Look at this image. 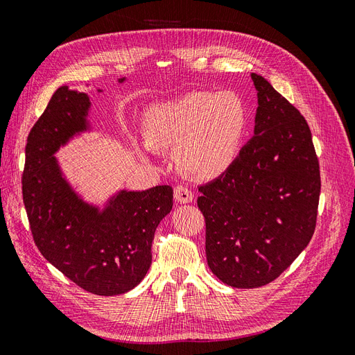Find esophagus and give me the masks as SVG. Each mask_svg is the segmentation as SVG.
<instances>
[{
	"mask_svg": "<svg viewBox=\"0 0 355 355\" xmlns=\"http://www.w3.org/2000/svg\"><path fill=\"white\" fill-rule=\"evenodd\" d=\"M175 198L178 202H191L192 200H194V194H192V191L184 185H178L175 188Z\"/></svg>",
	"mask_w": 355,
	"mask_h": 355,
	"instance_id": "1",
	"label": "esophagus"
}]
</instances>
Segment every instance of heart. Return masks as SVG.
Wrapping results in <instances>:
<instances>
[{"instance_id": "obj_1", "label": "heart", "mask_w": 355, "mask_h": 355, "mask_svg": "<svg viewBox=\"0 0 355 355\" xmlns=\"http://www.w3.org/2000/svg\"><path fill=\"white\" fill-rule=\"evenodd\" d=\"M249 114L237 93L196 90L154 105L145 116L146 149L175 148L182 173L206 180L237 159Z\"/></svg>"}]
</instances>
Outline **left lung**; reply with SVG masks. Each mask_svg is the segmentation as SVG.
<instances>
[{
	"instance_id": "left-lung-1",
	"label": "left lung",
	"mask_w": 355,
	"mask_h": 355,
	"mask_svg": "<svg viewBox=\"0 0 355 355\" xmlns=\"http://www.w3.org/2000/svg\"><path fill=\"white\" fill-rule=\"evenodd\" d=\"M252 80L253 137L197 200L209 268L237 288L265 286L292 265L313 239L321 188L305 118L261 75Z\"/></svg>"
}]
</instances>
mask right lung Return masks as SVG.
I'll return each mask as SVG.
<instances>
[{
    "instance_id": "add662e5",
    "label": "right lung",
    "mask_w": 355,
    "mask_h": 355,
    "mask_svg": "<svg viewBox=\"0 0 355 355\" xmlns=\"http://www.w3.org/2000/svg\"><path fill=\"white\" fill-rule=\"evenodd\" d=\"M90 106L87 94L68 85L51 96L28 136L24 202L41 254L81 288L114 296L135 288L146 275L155 230L173 207V189H121L102 209L85 201L55 154L90 130Z\"/></svg>"
}]
</instances>
